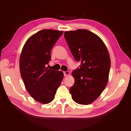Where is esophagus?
Segmentation results:
<instances>
[{
  "instance_id": "obj_1",
  "label": "esophagus",
  "mask_w": 131,
  "mask_h": 131,
  "mask_svg": "<svg viewBox=\"0 0 131 131\" xmlns=\"http://www.w3.org/2000/svg\"><path fill=\"white\" fill-rule=\"evenodd\" d=\"M63 73H64V76H67V75H69L70 72H69V71H67V72H63Z\"/></svg>"
}]
</instances>
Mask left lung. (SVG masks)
Returning <instances> with one entry per match:
<instances>
[{
    "instance_id": "8db88e82",
    "label": "left lung",
    "mask_w": 131,
    "mask_h": 131,
    "mask_svg": "<svg viewBox=\"0 0 131 131\" xmlns=\"http://www.w3.org/2000/svg\"><path fill=\"white\" fill-rule=\"evenodd\" d=\"M64 38L75 61L81 62L72 73L75 82L70 93L77 103L90 104L100 96L108 83L109 52L102 39L88 30L67 31Z\"/></svg>"
}]
</instances>
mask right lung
<instances>
[{
  "mask_svg": "<svg viewBox=\"0 0 131 131\" xmlns=\"http://www.w3.org/2000/svg\"><path fill=\"white\" fill-rule=\"evenodd\" d=\"M63 31L42 29L26 41L19 58V69L27 91L42 104L52 102L64 74L62 71L48 69L51 50Z\"/></svg>",
  "mask_w": 131,
  "mask_h": 131,
  "instance_id": "add662e5",
  "label": "right lung"
}]
</instances>
